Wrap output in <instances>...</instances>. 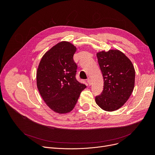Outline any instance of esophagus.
<instances>
[{
	"instance_id": "1",
	"label": "esophagus",
	"mask_w": 155,
	"mask_h": 155,
	"mask_svg": "<svg viewBox=\"0 0 155 155\" xmlns=\"http://www.w3.org/2000/svg\"><path fill=\"white\" fill-rule=\"evenodd\" d=\"M87 82H88V84L89 85H91L92 84V80H91V78H88V79H87Z\"/></svg>"
}]
</instances>
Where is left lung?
Here are the masks:
<instances>
[{
	"instance_id": "left-lung-1",
	"label": "left lung",
	"mask_w": 155,
	"mask_h": 155,
	"mask_svg": "<svg viewBox=\"0 0 155 155\" xmlns=\"http://www.w3.org/2000/svg\"><path fill=\"white\" fill-rule=\"evenodd\" d=\"M97 57L104 78V89L101 94L95 97V102L104 110H116L126 102L133 91V64L117 50L99 52Z\"/></svg>"
}]
</instances>
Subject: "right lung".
<instances>
[{"mask_svg": "<svg viewBox=\"0 0 155 155\" xmlns=\"http://www.w3.org/2000/svg\"><path fill=\"white\" fill-rule=\"evenodd\" d=\"M76 50L71 43L61 41L43 55L38 68L39 94L48 106L57 113L72 110L86 88L76 79L77 65L73 60Z\"/></svg>", "mask_w": 155, "mask_h": 155, "instance_id": "add662e5", "label": "right lung"}]
</instances>
